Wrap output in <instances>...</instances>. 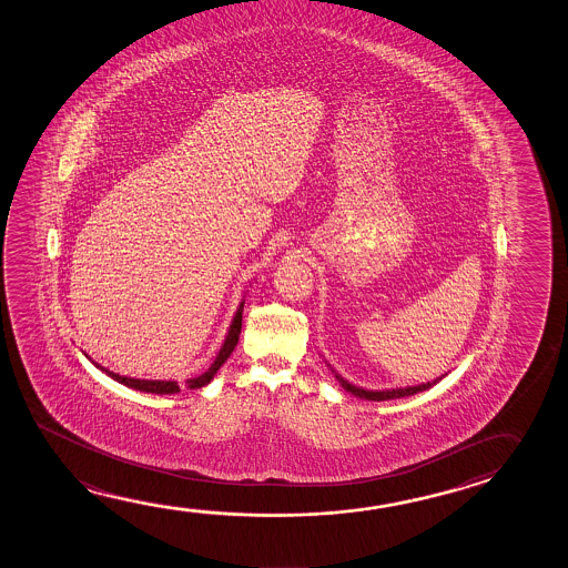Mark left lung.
<instances>
[{"label":"left lung","instance_id":"obj_1","mask_svg":"<svg viewBox=\"0 0 568 568\" xmlns=\"http://www.w3.org/2000/svg\"><path fill=\"white\" fill-rule=\"evenodd\" d=\"M337 382L342 384V387L349 392V394L357 395V397H362V399H369V402H387V399H397V397H405V395H414L417 392H425V389H429L432 385L437 384L439 379H433V382H427V384L422 385H412V387H399V389H385V392H369V389H362V387H356V385L347 384L344 377H339L336 374Z\"/></svg>","mask_w":568,"mask_h":568}]
</instances>
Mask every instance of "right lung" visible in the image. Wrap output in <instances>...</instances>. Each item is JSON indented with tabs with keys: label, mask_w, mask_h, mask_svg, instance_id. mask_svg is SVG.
<instances>
[{
	"label": "right lung",
	"mask_w": 568,
	"mask_h": 568,
	"mask_svg": "<svg viewBox=\"0 0 568 568\" xmlns=\"http://www.w3.org/2000/svg\"><path fill=\"white\" fill-rule=\"evenodd\" d=\"M242 310H244V304H241V308L236 312V316L232 320L231 329H229V336L224 339V346L221 347V352H219V356L214 359V364L209 367V372H204V374L199 375V377H194V379H189L186 385L191 387V389H199L202 385L209 384L214 374L221 369L222 364L231 357L232 352H234V347L239 344V336H241L242 329ZM99 369H103L109 377H113L115 382L119 384L126 385V387H133V389H139V392H146V394H179L181 392V387L176 382H159V379H135V377H125V375L113 374V372H109L105 367L99 366L95 364Z\"/></svg>",
	"instance_id": "1"
}]
</instances>
